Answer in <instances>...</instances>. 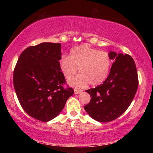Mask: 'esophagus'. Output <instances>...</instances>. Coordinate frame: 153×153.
<instances>
[{
    "label": "esophagus",
    "instance_id": "obj_1",
    "mask_svg": "<svg viewBox=\"0 0 153 153\" xmlns=\"http://www.w3.org/2000/svg\"><path fill=\"white\" fill-rule=\"evenodd\" d=\"M82 92V90H78V89H74V94H78L79 93H81Z\"/></svg>",
    "mask_w": 153,
    "mask_h": 153
}]
</instances>
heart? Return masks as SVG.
I'll list each match as a JSON object with an SVG mask.
<instances>
[{"label":"heart","mask_w":153,"mask_h":153,"mask_svg":"<svg viewBox=\"0 0 153 153\" xmlns=\"http://www.w3.org/2000/svg\"><path fill=\"white\" fill-rule=\"evenodd\" d=\"M59 65L67 79L77 74L78 68L80 75L69 82L71 86L84 88L90 83L97 86L102 84L109 75L111 59L105 52L82 45L72 48L69 57L61 58Z\"/></svg>","instance_id":"1"}]
</instances>
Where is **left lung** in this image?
I'll list each match as a JSON object with an SVG mask.
<instances>
[{"mask_svg":"<svg viewBox=\"0 0 153 153\" xmlns=\"http://www.w3.org/2000/svg\"><path fill=\"white\" fill-rule=\"evenodd\" d=\"M108 55L113 63L107 79L95 88L86 91L91 100L84 109L99 122H108L122 115L130 105L138 86L132 57L114 51H110Z\"/></svg>","mask_w":153,"mask_h":153,"instance_id":"1","label":"left lung"}]
</instances>
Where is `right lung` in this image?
<instances>
[{
	"label": "right lung",
	"mask_w": 153,
	"mask_h": 153,
	"mask_svg": "<svg viewBox=\"0 0 153 153\" xmlns=\"http://www.w3.org/2000/svg\"><path fill=\"white\" fill-rule=\"evenodd\" d=\"M60 43L43 42L22 52L13 72L17 97L25 112L44 122L56 117L74 94L63 87Z\"/></svg>",
	"instance_id": "1"
}]
</instances>
